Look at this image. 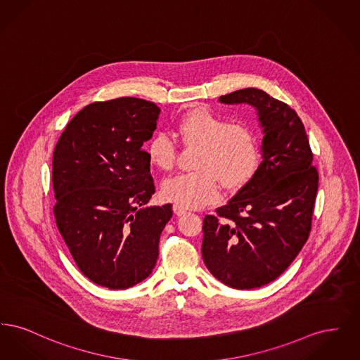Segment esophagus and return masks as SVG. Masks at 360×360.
<instances>
[{
    "label": "esophagus",
    "mask_w": 360,
    "mask_h": 360,
    "mask_svg": "<svg viewBox=\"0 0 360 360\" xmlns=\"http://www.w3.org/2000/svg\"><path fill=\"white\" fill-rule=\"evenodd\" d=\"M172 210H174V213L176 214V216H184L185 213H186V209L185 207H182V206L179 205H174L172 206Z\"/></svg>",
    "instance_id": "34e87169"
}]
</instances>
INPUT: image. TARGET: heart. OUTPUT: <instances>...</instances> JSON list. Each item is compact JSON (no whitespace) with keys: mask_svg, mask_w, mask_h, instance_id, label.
I'll list each match as a JSON object with an SVG mask.
<instances>
[{"mask_svg":"<svg viewBox=\"0 0 360 360\" xmlns=\"http://www.w3.org/2000/svg\"><path fill=\"white\" fill-rule=\"evenodd\" d=\"M175 135L188 148H200L194 169L162 185L166 201L185 209H197L219 200L220 184L236 191L248 185L260 165V148L251 127L231 122L213 110L200 106L188 112L175 125ZM175 140L155 135L147 146V156L159 170H172L176 160Z\"/></svg>","mask_w":360,"mask_h":360,"instance_id":"1","label":"heart"}]
</instances>
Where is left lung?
I'll return each instance as SVG.
<instances>
[{
  "instance_id": "8db88e82",
  "label": "left lung",
  "mask_w": 360,
  "mask_h": 360,
  "mask_svg": "<svg viewBox=\"0 0 360 360\" xmlns=\"http://www.w3.org/2000/svg\"><path fill=\"white\" fill-rule=\"evenodd\" d=\"M250 103L264 128L263 160L252 181L204 219L202 257L224 285L250 290L273 282L307 243L319 172L301 119L288 103L247 87L220 97Z\"/></svg>"
}]
</instances>
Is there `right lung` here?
<instances>
[{"label":"right lung","mask_w":360,"mask_h":360,"mask_svg":"<svg viewBox=\"0 0 360 360\" xmlns=\"http://www.w3.org/2000/svg\"><path fill=\"white\" fill-rule=\"evenodd\" d=\"M160 109L122 97L90 103L59 137L52 156L55 223L81 273L124 290L153 273L172 204L146 205L155 193L146 140Z\"/></svg>","instance_id":"obj_1"}]
</instances>
